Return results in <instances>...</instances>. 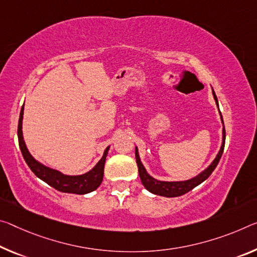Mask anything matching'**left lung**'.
I'll return each instance as SVG.
<instances>
[{
  "label": "left lung",
  "instance_id": "left-lung-1",
  "mask_svg": "<svg viewBox=\"0 0 257 257\" xmlns=\"http://www.w3.org/2000/svg\"><path fill=\"white\" fill-rule=\"evenodd\" d=\"M213 96H214V99H215V101H216V105L218 107V100H217L216 95H215L214 90H213ZM218 111H219V108H218ZM219 115H221V120H222V124H223L221 149H219L218 153L216 154V158L214 159L213 162H211V164L207 167L203 172L197 175L195 177L191 178V180L180 181V182H166V181L156 180V178H153L151 175L148 174V172H146V169L144 168V166L141 161L140 154H138V149L136 148L135 156H136V162L138 166V173H140L141 181H142V183H143V185L145 186V189L150 191V192L153 194L162 195V197H167V198H173V197H180V195L185 194L189 192V191L194 189L195 186L201 184L202 182H205L207 178L210 176V174L214 172V169L216 168V166L218 165L219 159H221L223 151H224V145H225V129H224V122H223V117H222L221 112H219Z\"/></svg>",
  "mask_w": 257,
  "mask_h": 257
}]
</instances>
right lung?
Segmentation results:
<instances>
[{"label":"right lung","mask_w":257,"mask_h":257,"mask_svg":"<svg viewBox=\"0 0 257 257\" xmlns=\"http://www.w3.org/2000/svg\"><path fill=\"white\" fill-rule=\"evenodd\" d=\"M23 116H24V105L20 111L19 122H18V142L19 148L22 151L23 157L25 159L26 164L30 167L40 180L46 182L47 184L54 187V189L65 193H74V194H87L95 191L100 185L104 177V166L106 156L108 153L109 146H107L104 151L103 157L97 162V165L91 170L82 175H65L58 170L49 168V167L41 164L38 160L32 157L28 151L23 137Z\"/></svg>","instance_id":"obj_1"}]
</instances>
